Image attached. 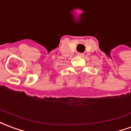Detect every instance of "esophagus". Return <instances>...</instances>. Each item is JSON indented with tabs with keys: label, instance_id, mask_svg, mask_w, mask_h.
<instances>
[{
	"label": "esophagus",
	"instance_id": "obj_1",
	"mask_svg": "<svg viewBox=\"0 0 131 131\" xmlns=\"http://www.w3.org/2000/svg\"><path fill=\"white\" fill-rule=\"evenodd\" d=\"M77 55L78 57H83L84 56V54H82V53H77Z\"/></svg>",
	"mask_w": 131,
	"mask_h": 131
}]
</instances>
